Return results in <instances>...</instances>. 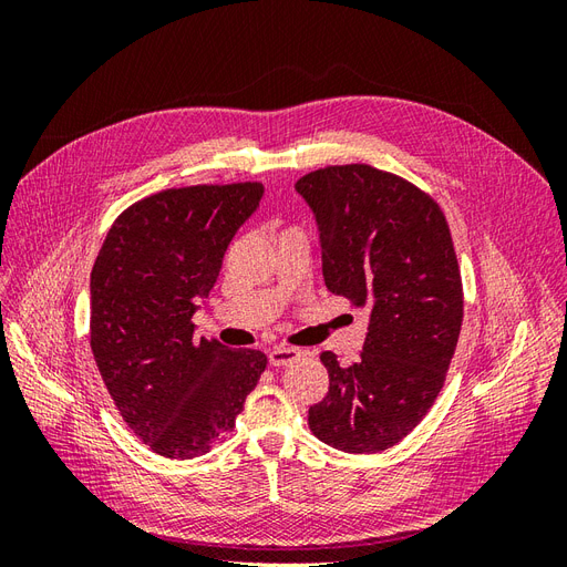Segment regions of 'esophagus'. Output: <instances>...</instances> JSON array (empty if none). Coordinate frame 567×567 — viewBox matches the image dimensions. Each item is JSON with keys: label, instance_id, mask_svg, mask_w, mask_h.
Here are the masks:
<instances>
[{"label": "esophagus", "instance_id": "1", "mask_svg": "<svg viewBox=\"0 0 567 567\" xmlns=\"http://www.w3.org/2000/svg\"><path fill=\"white\" fill-rule=\"evenodd\" d=\"M300 357H302L300 350L279 346V348H274V350L269 352V364L279 369V367H286V364H290V362H296V359H300Z\"/></svg>", "mask_w": 567, "mask_h": 567}]
</instances>
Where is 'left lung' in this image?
Returning a JSON list of instances; mask_svg holds the SVG:
<instances>
[{"mask_svg":"<svg viewBox=\"0 0 567 567\" xmlns=\"http://www.w3.org/2000/svg\"><path fill=\"white\" fill-rule=\"evenodd\" d=\"M319 231L326 288L369 310L359 362L321 354L329 392L310 431L333 450L375 454L414 431L435 402L463 319L450 227L421 188L371 165H333L296 182Z\"/></svg>","mask_w":567,"mask_h":567,"instance_id":"obj_1","label":"left lung"}]
</instances>
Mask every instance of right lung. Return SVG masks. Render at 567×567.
Instances as JSON below:
<instances>
[{
	"instance_id": "right-lung-1",
	"label": "right lung",
	"mask_w": 567,
	"mask_h": 567,
	"mask_svg": "<svg viewBox=\"0 0 567 567\" xmlns=\"http://www.w3.org/2000/svg\"><path fill=\"white\" fill-rule=\"evenodd\" d=\"M262 196L257 182L167 188L120 215L99 250L94 362L132 433L161 456L208 452L267 367L260 350L196 340L192 321Z\"/></svg>"
}]
</instances>
